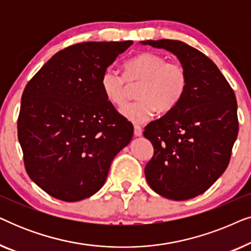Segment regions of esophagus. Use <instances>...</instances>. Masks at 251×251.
Here are the masks:
<instances>
[{
	"label": "esophagus",
	"instance_id": "34e87169",
	"mask_svg": "<svg viewBox=\"0 0 251 251\" xmlns=\"http://www.w3.org/2000/svg\"><path fill=\"white\" fill-rule=\"evenodd\" d=\"M133 128H135V130H133V133H135V136L139 137V136L143 135V129H142V126H133Z\"/></svg>",
	"mask_w": 251,
	"mask_h": 251
}]
</instances>
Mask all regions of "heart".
<instances>
[{"instance_id": "heart-1", "label": "heart", "mask_w": 251, "mask_h": 251, "mask_svg": "<svg viewBox=\"0 0 251 251\" xmlns=\"http://www.w3.org/2000/svg\"><path fill=\"white\" fill-rule=\"evenodd\" d=\"M126 73L106 68L100 77L101 90L114 106L125 105L130 87L139 84L136 96L138 100L121 109L125 118L135 123H144L156 111L167 113L173 109L186 92L188 71L178 60L154 52H144L131 58L125 65Z\"/></svg>"}]
</instances>
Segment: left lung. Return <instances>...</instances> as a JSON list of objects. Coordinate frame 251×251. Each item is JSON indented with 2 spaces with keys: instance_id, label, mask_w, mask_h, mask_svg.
I'll return each mask as SVG.
<instances>
[{
  "instance_id": "left-lung-1",
  "label": "left lung",
  "mask_w": 251,
  "mask_h": 251,
  "mask_svg": "<svg viewBox=\"0 0 251 251\" xmlns=\"http://www.w3.org/2000/svg\"><path fill=\"white\" fill-rule=\"evenodd\" d=\"M176 54L188 71L180 101L149 123L144 136L154 154L146 180L157 194L183 201L204 193L226 170L239 132L235 94L214 61L176 40L145 41Z\"/></svg>"
}]
</instances>
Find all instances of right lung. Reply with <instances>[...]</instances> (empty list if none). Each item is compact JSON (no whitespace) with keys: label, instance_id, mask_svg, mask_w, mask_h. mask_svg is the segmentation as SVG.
I'll return each mask as SVG.
<instances>
[{"label":"right lung","instance_id":"right-lung-1","mask_svg":"<svg viewBox=\"0 0 251 251\" xmlns=\"http://www.w3.org/2000/svg\"><path fill=\"white\" fill-rule=\"evenodd\" d=\"M133 42H82L60 50L26 84L18 139L30 179L51 197L83 200L104 185L132 123L101 90L102 72Z\"/></svg>","mask_w":251,"mask_h":251}]
</instances>
